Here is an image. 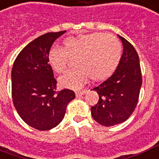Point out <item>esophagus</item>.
<instances>
[{"label": "esophagus", "instance_id": "esophagus-1", "mask_svg": "<svg viewBox=\"0 0 159 159\" xmlns=\"http://www.w3.org/2000/svg\"><path fill=\"white\" fill-rule=\"evenodd\" d=\"M87 93V90L84 89L83 91H78V92H76V97H80V96H82V95H84Z\"/></svg>", "mask_w": 159, "mask_h": 159}]
</instances>
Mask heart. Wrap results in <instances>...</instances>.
Segmentation results:
<instances>
[{"label": "heart", "instance_id": "b5f03b06", "mask_svg": "<svg viewBox=\"0 0 159 159\" xmlns=\"http://www.w3.org/2000/svg\"><path fill=\"white\" fill-rule=\"evenodd\" d=\"M121 43L114 35L102 33L80 34L66 38L63 49L52 46L48 53V61L53 70L64 73L69 57L74 60L75 69L61 76L59 82L64 88H79L89 78L102 81L111 76L120 61Z\"/></svg>", "mask_w": 159, "mask_h": 159}]
</instances>
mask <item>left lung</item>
Segmentation results:
<instances>
[{"mask_svg": "<svg viewBox=\"0 0 159 159\" xmlns=\"http://www.w3.org/2000/svg\"><path fill=\"white\" fill-rule=\"evenodd\" d=\"M123 44L120 61L112 76L92 90L98 102L91 108L94 120L104 126L125 121L136 109L142 83L139 56L133 45L118 35Z\"/></svg>", "mask_w": 159, "mask_h": 159, "instance_id": "1", "label": "left lung"}]
</instances>
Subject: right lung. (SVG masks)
Returning <instances> with one entry per match:
<instances>
[{"label": "right lung", "mask_w": 159, "mask_h": 159, "mask_svg": "<svg viewBox=\"0 0 159 159\" xmlns=\"http://www.w3.org/2000/svg\"><path fill=\"white\" fill-rule=\"evenodd\" d=\"M66 31L47 33L27 44L18 54L11 70V95L23 120L39 130L57 126L67 104L75 98L69 89L57 92L48 53L56 39Z\"/></svg>", "instance_id": "add662e5"}]
</instances>
